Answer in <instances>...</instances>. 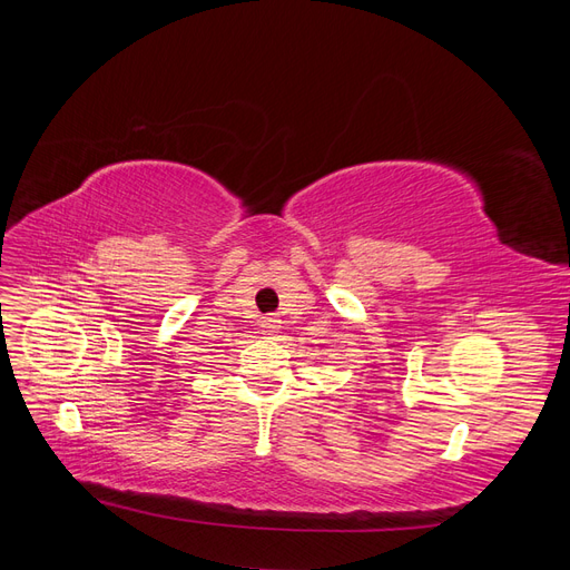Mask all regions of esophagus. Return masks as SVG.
Wrapping results in <instances>:
<instances>
[{"mask_svg":"<svg viewBox=\"0 0 570 570\" xmlns=\"http://www.w3.org/2000/svg\"><path fill=\"white\" fill-rule=\"evenodd\" d=\"M278 318H275V316H266L264 321H262V327H264V333H275V331H278Z\"/></svg>","mask_w":570,"mask_h":570,"instance_id":"obj_1","label":"esophagus"}]
</instances>
